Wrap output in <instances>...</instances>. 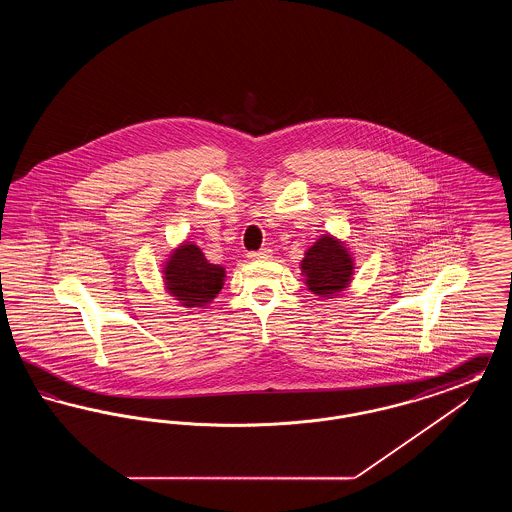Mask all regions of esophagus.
<instances>
[{
  "label": "esophagus",
  "instance_id": "esophagus-1",
  "mask_svg": "<svg viewBox=\"0 0 512 512\" xmlns=\"http://www.w3.org/2000/svg\"><path fill=\"white\" fill-rule=\"evenodd\" d=\"M249 259H253V261H265V259H268L270 257V249H259V251H251L249 255H247Z\"/></svg>",
  "mask_w": 512,
  "mask_h": 512
}]
</instances>
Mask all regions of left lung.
I'll use <instances>...</instances> for the list:
<instances>
[{"label": "left lung", "instance_id": "obj_1", "mask_svg": "<svg viewBox=\"0 0 512 512\" xmlns=\"http://www.w3.org/2000/svg\"><path fill=\"white\" fill-rule=\"evenodd\" d=\"M353 268V257L347 247L330 234L320 236L301 261L305 284L318 297H332L347 290Z\"/></svg>", "mask_w": 512, "mask_h": 512}]
</instances>
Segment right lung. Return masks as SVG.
I'll use <instances>...</instances> for the list:
<instances>
[{"label":"right lung","mask_w":512,"mask_h":512,"mask_svg":"<svg viewBox=\"0 0 512 512\" xmlns=\"http://www.w3.org/2000/svg\"><path fill=\"white\" fill-rule=\"evenodd\" d=\"M167 292L180 301L182 307H205L224 286V268L205 259L195 244L176 247L163 268Z\"/></svg>","instance_id":"add662e5"}]
</instances>
